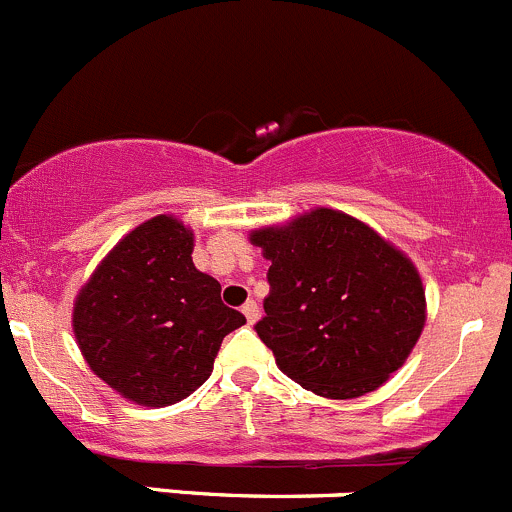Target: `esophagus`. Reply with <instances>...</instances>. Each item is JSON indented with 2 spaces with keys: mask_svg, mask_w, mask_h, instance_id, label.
<instances>
[{
  "mask_svg": "<svg viewBox=\"0 0 512 512\" xmlns=\"http://www.w3.org/2000/svg\"><path fill=\"white\" fill-rule=\"evenodd\" d=\"M242 315L247 317V322H250V325H255L257 317H260V307H257V302L255 300H247L245 305H242Z\"/></svg>",
  "mask_w": 512,
  "mask_h": 512,
  "instance_id": "esophagus-1",
  "label": "esophagus"
}]
</instances>
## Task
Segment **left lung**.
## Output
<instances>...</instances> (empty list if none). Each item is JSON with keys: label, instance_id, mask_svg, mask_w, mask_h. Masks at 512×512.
I'll return each mask as SVG.
<instances>
[{"label": "left lung", "instance_id": "left-lung-1", "mask_svg": "<svg viewBox=\"0 0 512 512\" xmlns=\"http://www.w3.org/2000/svg\"><path fill=\"white\" fill-rule=\"evenodd\" d=\"M250 242L272 262L255 330L290 380L352 400L405 365L428 302L418 267L393 242L332 207L252 230Z\"/></svg>", "mask_w": 512, "mask_h": 512}]
</instances>
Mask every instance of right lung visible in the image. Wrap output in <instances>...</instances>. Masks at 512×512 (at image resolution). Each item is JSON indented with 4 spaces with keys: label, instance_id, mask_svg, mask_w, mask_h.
Masks as SVG:
<instances>
[{
    "label": "right lung",
    "instance_id": "right-lung-1",
    "mask_svg": "<svg viewBox=\"0 0 512 512\" xmlns=\"http://www.w3.org/2000/svg\"><path fill=\"white\" fill-rule=\"evenodd\" d=\"M195 232L157 215L127 232L74 297L72 330L89 370L117 395L167 408L212 375L227 332L245 315L192 262Z\"/></svg>",
    "mask_w": 512,
    "mask_h": 512
}]
</instances>
